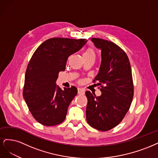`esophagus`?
Instances as JSON below:
<instances>
[{
  "label": "esophagus",
  "mask_w": 158,
  "mask_h": 158,
  "mask_svg": "<svg viewBox=\"0 0 158 158\" xmlns=\"http://www.w3.org/2000/svg\"><path fill=\"white\" fill-rule=\"evenodd\" d=\"M77 90H78V94H85V90L83 89L78 88Z\"/></svg>",
  "instance_id": "34e87169"
}]
</instances>
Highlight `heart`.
<instances>
[{
  "instance_id": "1",
  "label": "heart",
  "mask_w": 158,
  "mask_h": 158,
  "mask_svg": "<svg viewBox=\"0 0 158 158\" xmlns=\"http://www.w3.org/2000/svg\"><path fill=\"white\" fill-rule=\"evenodd\" d=\"M83 58H91L94 59L96 57L95 51L92 48H88L83 53Z\"/></svg>"
}]
</instances>
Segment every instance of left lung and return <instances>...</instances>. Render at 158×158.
Instances as JSON below:
<instances>
[{"mask_svg":"<svg viewBox=\"0 0 158 158\" xmlns=\"http://www.w3.org/2000/svg\"><path fill=\"white\" fill-rule=\"evenodd\" d=\"M91 40L101 50V64L94 82H99L102 94L96 96L86 91V118L93 128L107 131L118 125L129 110L134 94L131 68L119 46L99 38Z\"/></svg>","mask_w":158,"mask_h":158,"instance_id":"left-lung-1","label":"left lung"}]
</instances>
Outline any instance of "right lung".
I'll use <instances>...</instances> for the list:
<instances>
[{
    "instance_id": "add662e5",
    "label": "right lung",
    "mask_w": 158,
    "mask_h": 158,
    "mask_svg": "<svg viewBox=\"0 0 158 158\" xmlns=\"http://www.w3.org/2000/svg\"><path fill=\"white\" fill-rule=\"evenodd\" d=\"M86 42V39L52 38L33 53L25 72L23 96L30 112L40 124L54 126L65 119L77 89L72 86L63 90L56 81L59 72L65 70L68 57Z\"/></svg>"
}]
</instances>
